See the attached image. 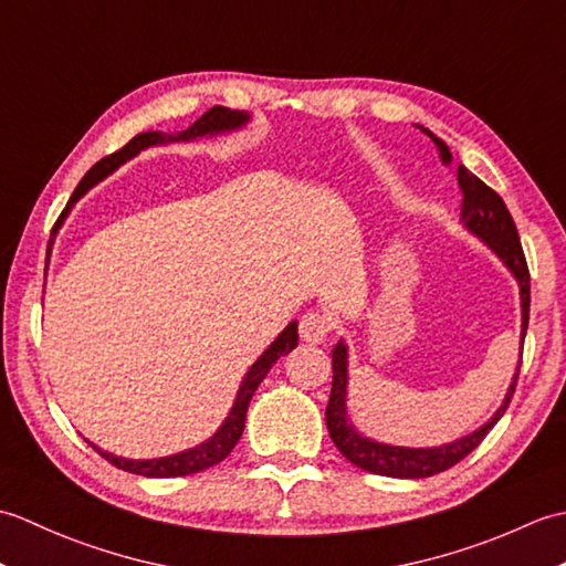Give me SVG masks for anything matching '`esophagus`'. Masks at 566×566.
Returning <instances> with one entry per match:
<instances>
[{
  "label": "esophagus",
  "instance_id": "esophagus-1",
  "mask_svg": "<svg viewBox=\"0 0 566 566\" xmlns=\"http://www.w3.org/2000/svg\"><path fill=\"white\" fill-rule=\"evenodd\" d=\"M333 333V318L323 311H308L298 321V335L306 343H323Z\"/></svg>",
  "mask_w": 566,
  "mask_h": 566
}]
</instances>
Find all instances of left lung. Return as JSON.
<instances>
[{"instance_id": "left-lung-1", "label": "left lung", "mask_w": 566, "mask_h": 566, "mask_svg": "<svg viewBox=\"0 0 566 566\" xmlns=\"http://www.w3.org/2000/svg\"><path fill=\"white\" fill-rule=\"evenodd\" d=\"M426 134L436 143V148L440 153V160L444 167L452 165V153L444 146L440 138H436L426 128ZM454 177L460 182L462 191V203H460V213L462 221L469 228V231L476 233L479 238H484V243L496 252V255L509 264V270L515 274V280L521 284V302H523V340H525V331H527V318H531V270H527L525 262V252L518 238V228H515V221L511 211L506 209V203L496 195L494 189L484 185L474 172H469L464 165L454 167ZM523 365V353H521V363L518 371ZM518 371H515L511 389L503 399L501 408L496 416L489 420L484 428H479L472 436H467L462 440H454L450 444H442V448H430V450H411V448H391V444H381V442H371L367 438H359L353 430V426L347 423V413H345V394H347V350L345 345L338 343L333 350V387H331V399L326 406V426L331 432V440L335 442V448L343 452L345 460H350L359 469L371 474H381V476H396V479H423L440 474L444 469L454 467L460 460L479 448L489 430L499 423V418L506 413V408L513 399L515 391V381H518Z\"/></svg>"}]
</instances>
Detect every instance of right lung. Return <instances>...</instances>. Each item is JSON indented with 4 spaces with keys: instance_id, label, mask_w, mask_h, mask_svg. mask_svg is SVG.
Instances as JSON below:
<instances>
[{
    "instance_id": "1",
    "label": "right lung",
    "mask_w": 566,
    "mask_h": 566,
    "mask_svg": "<svg viewBox=\"0 0 566 566\" xmlns=\"http://www.w3.org/2000/svg\"><path fill=\"white\" fill-rule=\"evenodd\" d=\"M248 122V114L245 112H238V109H226V106H211V109L203 114L199 122L191 124L187 130H179L177 136H167L160 134V130H150V134H138L134 140H128L122 150L112 153L109 158L99 160L97 165L92 167V170L80 179V185L72 191V197L67 201V207L60 213L57 221H63L72 203H75L84 191H87L92 185H97L102 177L109 175L114 167H118L122 163H126L128 158H134L143 148H150L155 143H170V140H195L199 136H207V134H219V130H228V128H238L240 124ZM296 321H292L290 326L284 328V333L276 338L268 350L262 353V357L258 359L255 365L250 367V371L245 375L243 384H240V391L235 396V403L231 408V416L226 418V423L221 426V430L216 432V436L207 442H201L199 448L195 450H185L179 454L172 457H160V460H124V457H114L109 452H102L99 448H92L97 450L106 462H112L114 467L124 469V472L130 474H140V476H155V479H163V476H187V474H197L203 472V469H209L213 464L223 462L231 450L235 448V442L243 436V428H245V413H248V406L252 394L260 387V381L268 377V371L272 369V365L280 359L282 355L292 353L296 347Z\"/></svg>"
}]
</instances>
